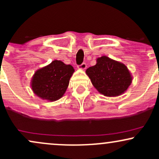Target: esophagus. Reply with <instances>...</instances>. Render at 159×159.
I'll return each instance as SVG.
<instances>
[{
  "label": "esophagus",
  "mask_w": 159,
  "mask_h": 159,
  "mask_svg": "<svg viewBox=\"0 0 159 159\" xmlns=\"http://www.w3.org/2000/svg\"><path fill=\"white\" fill-rule=\"evenodd\" d=\"M78 68L79 69H82V70H84V69L87 68V64L85 63H83L82 64L78 66Z\"/></svg>",
  "instance_id": "1"
}]
</instances>
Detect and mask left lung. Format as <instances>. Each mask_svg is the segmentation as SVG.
<instances>
[{
    "label": "left lung",
    "instance_id": "left-lung-1",
    "mask_svg": "<svg viewBox=\"0 0 159 159\" xmlns=\"http://www.w3.org/2000/svg\"><path fill=\"white\" fill-rule=\"evenodd\" d=\"M86 74L98 92L107 97L123 94L132 82L126 66L107 56L98 57L96 64L89 67Z\"/></svg>",
    "mask_w": 159,
    "mask_h": 159
}]
</instances>
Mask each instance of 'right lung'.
Segmentation results:
<instances>
[{"label":"right lung","instance_id":"obj_1","mask_svg":"<svg viewBox=\"0 0 159 159\" xmlns=\"http://www.w3.org/2000/svg\"><path fill=\"white\" fill-rule=\"evenodd\" d=\"M74 72L71 65L55 60L34 72L30 82L33 92L43 100L57 101L64 95Z\"/></svg>","mask_w":159,"mask_h":159}]
</instances>
